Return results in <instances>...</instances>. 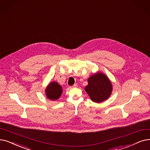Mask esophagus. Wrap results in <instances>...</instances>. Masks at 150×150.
Listing matches in <instances>:
<instances>
[{"label":"esophagus","instance_id":"esophagus-1","mask_svg":"<svg viewBox=\"0 0 150 150\" xmlns=\"http://www.w3.org/2000/svg\"><path fill=\"white\" fill-rule=\"evenodd\" d=\"M77 87V84H76H76H74V86L71 87H71Z\"/></svg>","mask_w":150,"mask_h":150}]
</instances>
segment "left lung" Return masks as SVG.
Segmentation results:
<instances>
[{
	"label": "left lung",
	"instance_id": "1",
	"mask_svg": "<svg viewBox=\"0 0 150 150\" xmlns=\"http://www.w3.org/2000/svg\"><path fill=\"white\" fill-rule=\"evenodd\" d=\"M88 85L84 89L90 98L95 103H101L108 98L112 91L110 79L105 74L98 71L89 77Z\"/></svg>",
	"mask_w": 150,
	"mask_h": 150
}]
</instances>
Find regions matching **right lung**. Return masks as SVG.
<instances>
[{
  "label": "right lung",
  "mask_w": 150,
  "mask_h": 150,
  "mask_svg": "<svg viewBox=\"0 0 150 150\" xmlns=\"http://www.w3.org/2000/svg\"><path fill=\"white\" fill-rule=\"evenodd\" d=\"M46 97L51 101L57 100L63 93V88L56 81L50 82L45 90Z\"/></svg>",
  "instance_id": "obj_1"
}]
</instances>
